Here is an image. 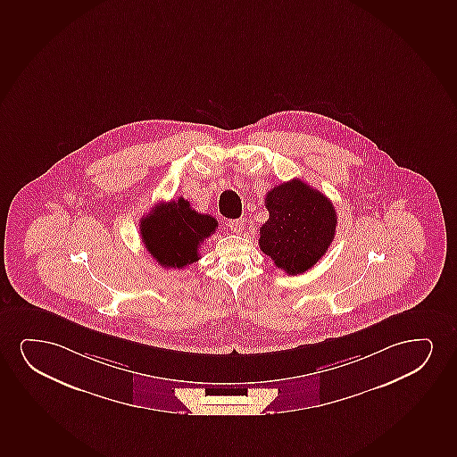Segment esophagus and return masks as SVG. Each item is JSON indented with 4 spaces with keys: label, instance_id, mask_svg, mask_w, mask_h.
I'll return each mask as SVG.
<instances>
[{
    "label": "esophagus",
    "instance_id": "1",
    "mask_svg": "<svg viewBox=\"0 0 457 457\" xmlns=\"http://www.w3.org/2000/svg\"><path fill=\"white\" fill-rule=\"evenodd\" d=\"M228 226H229V229H231L232 232H242L245 229V220H229Z\"/></svg>",
    "mask_w": 457,
    "mask_h": 457
}]
</instances>
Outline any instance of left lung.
<instances>
[{"mask_svg": "<svg viewBox=\"0 0 457 457\" xmlns=\"http://www.w3.org/2000/svg\"><path fill=\"white\" fill-rule=\"evenodd\" d=\"M270 219L261 228L259 246L278 270L291 276L313 267L335 238L337 211L320 190L291 179L267 194Z\"/></svg>", "mask_w": 457, "mask_h": 457, "instance_id": "8db88e82", "label": "left lung"}]
</instances>
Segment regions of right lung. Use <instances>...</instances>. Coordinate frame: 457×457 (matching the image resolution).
<instances>
[{
    "instance_id": "1",
    "label": "right lung",
    "mask_w": 457,
    "mask_h": 457,
    "mask_svg": "<svg viewBox=\"0 0 457 457\" xmlns=\"http://www.w3.org/2000/svg\"><path fill=\"white\" fill-rule=\"evenodd\" d=\"M217 228V220L194 211L183 196L154 206L139 225L143 244L158 265L179 270L200 259V245Z\"/></svg>"
}]
</instances>
